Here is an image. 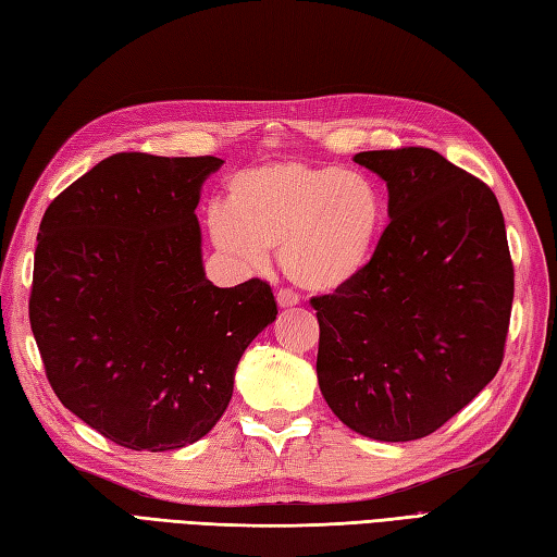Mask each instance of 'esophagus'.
<instances>
[{"label": "esophagus", "instance_id": "obj_1", "mask_svg": "<svg viewBox=\"0 0 557 557\" xmlns=\"http://www.w3.org/2000/svg\"><path fill=\"white\" fill-rule=\"evenodd\" d=\"M299 301H301L299 294H296L294 289H280L277 292V306L280 308H292V306H296Z\"/></svg>", "mask_w": 557, "mask_h": 557}]
</instances>
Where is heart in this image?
I'll use <instances>...</instances> for the list:
<instances>
[{"mask_svg":"<svg viewBox=\"0 0 557 557\" xmlns=\"http://www.w3.org/2000/svg\"><path fill=\"white\" fill-rule=\"evenodd\" d=\"M389 206L377 180L337 163L282 159L244 168L227 183V209L211 206L213 247L261 270L270 249L299 287L332 292L354 280L384 235Z\"/></svg>","mask_w":557,"mask_h":557,"instance_id":"heart-1","label":"heart"}]
</instances>
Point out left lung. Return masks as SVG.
<instances>
[{
	"label": "left lung",
	"instance_id": "8db88e82",
	"mask_svg": "<svg viewBox=\"0 0 557 557\" xmlns=\"http://www.w3.org/2000/svg\"><path fill=\"white\" fill-rule=\"evenodd\" d=\"M389 189L372 261L318 310V384L354 432L412 442L496 377L515 273L496 194L424 147L360 151Z\"/></svg>",
	"mask_w": 557,
	"mask_h": 557
}]
</instances>
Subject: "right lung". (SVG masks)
Here are the masks:
<instances>
[{
	"label": "right lung",
	"instance_id": "obj_1",
	"mask_svg": "<svg viewBox=\"0 0 557 557\" xmlns=\"http://www.w3.org/2000/svg\"><path fill=\"white\" fill-rule=\"evenodd\" d=\"M215 157L123 151L49 203L30 327L51 389L133 450L199 442L223 418L242 354L277 315L263 280L215 287L194 209Z\"/></svg>",
	"mask_w": 557,
	"mask_h": 557
}]
</instances>
